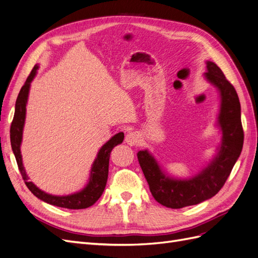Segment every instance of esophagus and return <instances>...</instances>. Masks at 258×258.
<instances>
[{
	"label": "esophagus",
	"instance_id": "obj_1",
	"mask_svg": "<svg viewBox=\"0 0 258 258\" xmlns=\"http://www.w3.org/2000/svg\"><path fill=\"white\" fill-rule=\"evenodd\" d=\"M138 141H139V135L137 132H129V134H127L126 138H124V142L130 146L137 145Z\"/></svg>",
	"mask_w": 258,
	"mask_h": 258
}]
</instances>
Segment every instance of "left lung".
I'll list each match as a JSON object with an SVG mask.
<instances>
[{
  "label": "left lung",
  "instance_id": "left-lung-1",
  "mask_svg": "<svg viewBox=\"0 0 258 258\" xmlns=\"http://www.w3.org/2000/svg\"><path fill=\"white\" fill-rule=\"evenodd\" d=\"M206 64L205 80L214 86L220 98L214 126L222 136L213 158L198 173L179 178L168 174L147 148L138 152V160L153 197L167 208L181 209L198 205L215 196L228 178L243 146L241 106L237 92L214 62L208 60Z\"/></svg>",
  "mask_w": 258,
  "mask_h": 258
}]
</instances>
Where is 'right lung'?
<instances>
[{"label": "right lung", "instance_id": "1", "mask_svg": "<svg viewBox=\"0 0 258 258\" xmlns=\"http://www.w3.org/2000/svg\"><path fill=\"white\" fill-rule=\"evenodd\" d=\"M38 64H35L32 72L30 73L25 85L20 89L19 95L16 100V105H15V115L11 126V144L13 153L16 157L17 165L19 168L20 173L22 175L23 181H25L28 188L31 190L35 197L41 199L42 201L49 204L51 206H56L59 208H66L71 210H80L91 207L95 202L101 197L103 194L104 188L107 182L108 176V161H110V155L113 148L121 144L123 141V132H119L113 136L106 143H104L99 150L96 159L93 160L89 178L86 185L79 191L69 194V195H51L42 190L41 188L33 183L30 182V177L27 174V171L23 167L22 162V155L20 151V146L22 142V135L23 128H25L26 121V114H27V104L31 83L34 80V77L37 73Z\"/></svg>", "mask_w": 258, "mask_h": 258}]
</instances>
